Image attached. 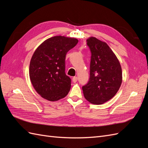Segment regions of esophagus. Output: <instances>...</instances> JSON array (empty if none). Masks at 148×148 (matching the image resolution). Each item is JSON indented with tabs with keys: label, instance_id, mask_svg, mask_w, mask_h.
I'll return each mask as SVG.
<instances>
[{
	"label": "esophagus",
	"instance_id": "esophagus-1",
	"mask_svg": "<svg viewBox=\"0 0 148 148\" xmlns=\"http://www.w3.org/2000/svg\"><path fill=\"white\" fill-rule=\"evenodd\" d=\"M72 80H73V82L74 83H76V82H77V80H78V78H77V77H73Z\"/></svg>",
	"mask_w": 148,
	"mask_h": 148
}]
</instances>
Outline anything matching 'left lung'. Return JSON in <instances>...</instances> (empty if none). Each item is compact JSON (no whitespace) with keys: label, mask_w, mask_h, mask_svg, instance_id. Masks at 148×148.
<instances>
[{"label":"left lung","mask_w":148,"mask_h":148,"mask_svg":"<svg viewBox=\"0 0 148 148\" xmlns=\"http://www.w3.org/2000/svg\"><path fill=\"white\" fill-rule=\"evenodd\" d=\"M87 44L91 52L90 77L82 87L83 95L91 104H102L119 91L122 82V67L106 42L91 36Z\"/></svg>","instance_id":"left-lung-1"}]
</instances>
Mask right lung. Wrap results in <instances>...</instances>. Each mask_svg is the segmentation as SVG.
Instances as JSON below:
<instances>
[{"label": "right lung", "instance_id": "add662e5", "mask_svg": "<svg viewBox=\"0 0 148 148\" xmlns=\"http://www.w3.org/2000/svg\"><path fill=\"white\" fill-rule=\"evenodd\" d=\"M78 40L56 36L45 40L31 57L29 74L31 82L39 95L49 101L65 97L71 88V79L65 74L66 53Z\"/></svg>", "mask_w": 148, "mask_h": 148}]
</instances>
